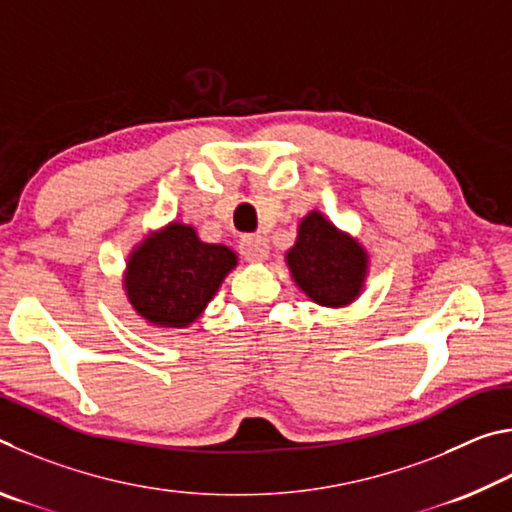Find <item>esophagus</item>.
Masks as SVG:
<instances>
[{
	"label": "esophagus",
	"instance_id": "1",
	"mask_svg": "<svg viewBox=\"0 0 512 512\" xmlns=\"http://www.w3.org/2000/svg\"><path fill=\"white\" fill-rule=\"evenodd\" d=\"M239 250L248 262H264L268 257V244L262 235H246L239 241Z\"/></svg>",
	"mask_w": 512,
	"mask_h": 512
}]
</instances>
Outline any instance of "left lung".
Wrapping results in <instances>:
<instances>
[{"label":"left lung","instance_id":"left-lung-1","mask_svg":"<svg viewBox=\"0 0 512 512\" xmlns=\"http://www.w3.org/2000/svg\"><path fill=\"white\" fill-rule=\"evenodd\" d=\"M293 282L320 307H345L359 298L368 275V253L318 210L298 225V239L287 253Z\"/></svg>","mask_w":512,"mask_h":512}]
</instances>
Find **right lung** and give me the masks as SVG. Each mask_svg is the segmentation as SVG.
Listing matches in <instances>:
<instances>
[{
    "instance_id": "add662e5",
    "label": "right lung",
    "mask_w": 512,
    "mask_h": 512,
    "mask_svg": "<svg viewBox=\"0 0 512 512\" xmlns=\"http://www.w3.org/2000/svg\"><path fill=\"white\" fill-rule=\"evenodd\" d=\"M235 266V250L205 244L192 225L173 221L133 248L124 271V289L137 316L146 323L183 329L203 314Z\"/></svg>"
}]
</instances>
